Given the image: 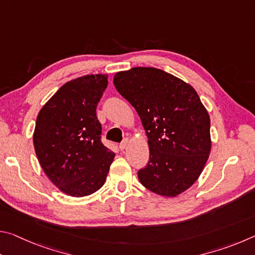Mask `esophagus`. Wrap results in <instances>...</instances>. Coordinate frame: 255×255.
I'll list each match as a JSON object with an SVG mask.
<instances>
[{
    "mask_svg": "<svg viewBox=\"0 0 255 255\" xmlns=\"http://www.w3.org/2000/svg\"><path fill=\"white\" fill-rule=\"evenodd\" d=\"M127 145H128V139L126 138V139H124L123 141H122V144L119 145V148L122 149V150H124V149H126V147H127Z\"/></svg>",
    "mask_w": 255,
    "mask_h": 255,
    "instance_id": "1",
    "label": "esophagus"
}]
</instances>
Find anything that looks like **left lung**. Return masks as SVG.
Wrapping results in <instances>:
<instances>
[{"mask_svg": "<svg viewBox=\"0 0 255 255\" xmlns=\"http://www.w3.org/2000/svg\"><path fill=\"white\" fill-rule=\"evenodd\" d=\"M114 84L135 108L148 138L140 183L164 197L184 192L199 178L211 148L210 118L196 90L154 67L118 72Z\"/></svg>", "mask_w": 255, "mask_h": 255, "instance_id": "8db88e82", "label": "left lung"}]
</instances>
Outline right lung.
Here are the masks:
<instances>
[{
	"label": "right lung",
	"instance_id": "add662e5",
	"mask_svg": "<svg viewBox=\"0 0 255 255\" xmlns=\"http://www.w3.org/2000/svg\"><path fill=\"white\" fill-rule=\"evenodd\" d=\"M108 85L107 74L77 77L64 84L41 108L33 146L42 170L60 191L85 197L106 182L115 158L101 143L97 106Z\"/></svg>",
	"mask_w": 255,
	"mask_h": 255
}]
</instances>
